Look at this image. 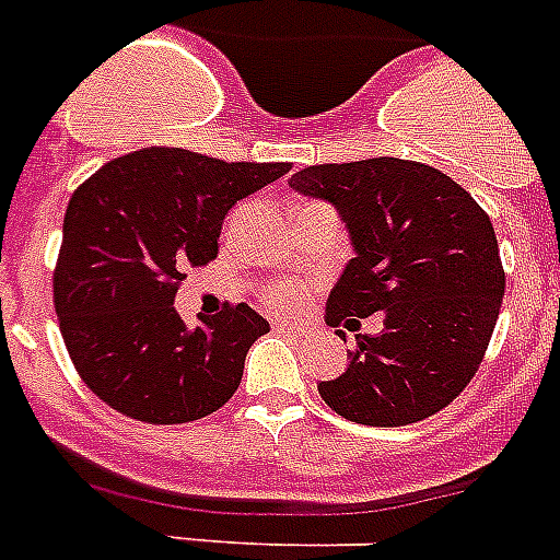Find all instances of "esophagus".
<instances>
[{
  "instance_id": "34e87169",
  "label": "esophagus",
  "mask_w": 560,
  "mask_h": 560,
  "mask_svg": "<svg viewBox=\"0 0 560 560\" xmlns=\"http://www.w3.org/2000/svg\"><path fill=\"white\" fill-rule=\"evenodd\" d=\"M276 330L279 332H307V327L299 322H279L276 324Z\"/></svg>"
}]
</instances>
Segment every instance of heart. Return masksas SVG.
<instances>
[{
	"mask_svg": "<svg viewBox=\"0 0 560 560\" xmlns=\"http://www.w3.org/2000/svg\"><path fill=\"white\" fill-rule=\"evenodd\" d=\"M310 293H313V288L302 279H272L265 281L258 290L261 302L272 310H281V313H293L302 304H307Z\"/></svg>",
	"mask_w": 560,
	"mask_h": 560,
	"instance_id": "obj_1",
	"label": "heart"
}]
</instances>
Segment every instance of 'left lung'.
Here are the masks:
<instances>
[{
	"instance_id": "left-lung-1",
	"label": "left lung",
	"mask_w": 560,
	"mask_h": 560,
	"mask_svg": "<svg viewBox=\"0 0 560 560\" xmlns=\"http://www.w3.org/2000/svg\"><path fill=\"white\" fill-rule=\"evenodd\" d=\"M290 187L332 201L355 247L327 324L384 322L378 336H355L345 375L318 384L324 404L368 427L444 410L481 368L504 302L490 215L447 173L393 156L313 164Z\"/></svg>"
}]
</instances>
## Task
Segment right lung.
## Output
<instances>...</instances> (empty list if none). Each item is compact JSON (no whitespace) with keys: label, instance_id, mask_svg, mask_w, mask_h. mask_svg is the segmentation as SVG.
Segmentation results:
<instances>
[{"label":"right lung","instance_id":"right-lung-1","mask_svg":"<svg viewBox=\"0 0 560 560\" xmlns=\"http://www.w3.org/2000/svg\"><path fill=\"white\" fill-rule=\"evenodd\" d=\"M290 167L142 148L73 190L54 304L73 368L107 407L187 424L230 401L270 324L242 302L187 327L173 299L190 267L215 258L228 210Z\"/></svg>","mask_w":560,"mask_h":560}]
</instances>
